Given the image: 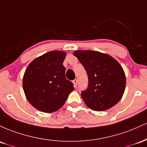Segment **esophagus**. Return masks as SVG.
Segmentation results:
<instances>
[{
	"label": "esophagus",
	"instance_id": "1",
	"mask_svg": "<svg viewBox=\"0 0 147 147\" xmlns=\"http://www.w3.org/2000/svg\"><path fill=\"white\" fill-rule=\"evenodd\" d=\"M73 84H74V87H76L77 84H78V80H77V79H75V80H73Z\"/></svg>",
	"mask_w": 147,
	"mask_h": 147
}]
</instances>
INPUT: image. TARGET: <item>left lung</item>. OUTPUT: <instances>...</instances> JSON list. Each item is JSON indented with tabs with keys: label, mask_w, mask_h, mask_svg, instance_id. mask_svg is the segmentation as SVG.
<instances>
[{
	"label": "left lung",
	"mask_w": 147,
	"mask_h": 147,
	"mask_svg": "<svg viewBox=\"0 0 147 147\" xmlns=\"http://www.w3.org/2000/svg\"><path fill=\"white\" fill-rule=\"evenodd\" d=\"M87 71L89 86L81 96L94 111L110 109L121 100L126 88V75L121 65L111 55L94 51H75Z\"/></svg>",
	"instance_id": "obj_1"
}]
</instances>
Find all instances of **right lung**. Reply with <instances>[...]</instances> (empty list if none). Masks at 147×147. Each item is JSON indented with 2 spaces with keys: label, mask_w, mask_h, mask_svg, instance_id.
<instances>
[{
  "label": "right lung",
  "mask_w": 147,
  "mask_h": 147,
  "mask_svg": "<svg viewBox=\"0 0 147 147\" xmlns=\"http://www.w3.org/2000/svg\"><path fill=\"white\" fill-rule=\"evenodd\" d=\"M66 52L52 51L39 56L26 68L23 89L26 98L43 113H53L65 104L73 84L65 78Z\"/></svg>",
  "instance_id": "right-lung-1"
}]
</instances>
